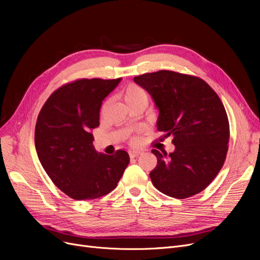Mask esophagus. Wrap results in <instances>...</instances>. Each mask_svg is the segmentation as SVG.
<instances>
[{
    "label": "esophagus",
    "mask_w": 260,
    "mask_h": 260,
    "mask_svg": "<svg viewBox=\"0 0 260 260\" xmlns=\"http://www.w3.org/2000/svg\"><path fill=\"white\" fill-rule=\"evenodd\" d=\"M128 154H129L131 158H135V157H138L139 155H141L142 152L140 151V149H131Z\"/></svg>",
    "instance_id": "1"
}]
</instances>
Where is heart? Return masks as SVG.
<instances>
[{
	"label": "heart",
	"instance_id": "b5f03b06",
	"mask_svg": "<svg viewBox=\"0 0 260 260\" xmlns=\"http://www.w3.org/2000/svg\"><path fill=\"white\" fill-rule=\"evenodd\" d=\"M123 99H124L125 103L127 105L133 103H138V102H147V93L146 91L139 85L131 84L128 85L124 91H123ZM133 142H138L139 139L137 137L133 138Z\"/></svg>",
	"mask_w": 260,
	"mask_h": 260
}]
</instances>
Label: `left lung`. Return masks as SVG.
I'll return each instance as SVG.
<instances>
[{"instance_id": "8db88e82", "label": "left lung", "mask_w": 260, "mask_h": 260, "mask_svg": "<svg viewBox=\"0 0 260 260\" xmlns=\"http://www.w3.org/2000/svg\"><path fill=\"white\" fill-rule=\"evenodd\" d=\"M159 108L157 127L173 137L175 151L153 149L157 167L151 180L161 193L185 199L200 192L219 173L229 148L230 124L215 90L196 76L159 71L134 78Z\"/></svg>"}]
</instances>
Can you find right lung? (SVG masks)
I'll list each match as a JSON object with an SVG mask.
<instances>
[{
  "mask_svg": "<svg viewBox=\"0 0 260 260\" xmlns=\"http://www.w3.org/2000/svg\"><path fill=\"white\" fill-rule=\"evenodd\" d=\"M121 78L78 79L54 90L39 113L35 144L49 178L75 200L100 198L117 186L129 156L98 154L90 129L99 126L102 101Z\"/></svg>",
  "mask_w": 260,
  "mask_h": 260,
  "instance_id": "1",
  "label": "right lung"
}]
</instances>
